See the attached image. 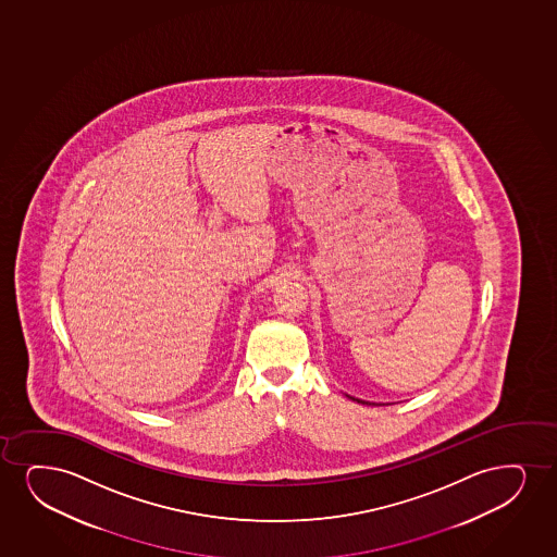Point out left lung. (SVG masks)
Here are the masks:
<instances>
[{"label":"left lung","mask_w":557,"mask_h":557,"mask_svg":"<svg viewBox=\"0 0 557 557\" xmlns=\"http://www.w3.org/2000/svg\"><path fill=\"white\" fill-rule=\"evenodd\" d=\"M350 399H354V397H350ZM354 401L363 403V405H371V403L361 401V399H354Z\"/></svg>","instance_id":"8db88e82"}]
</instances>
